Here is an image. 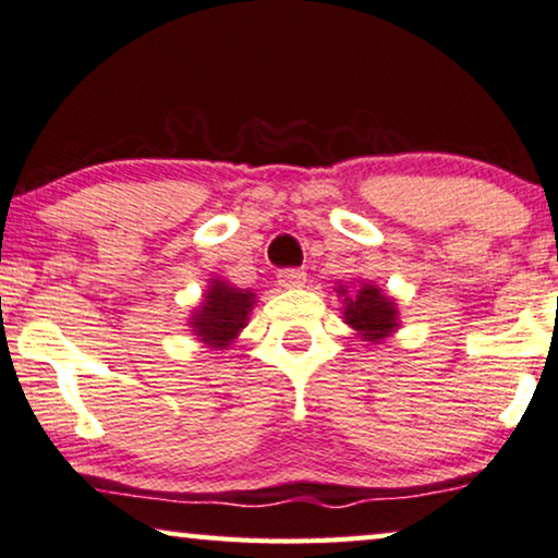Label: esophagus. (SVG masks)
Returning a JSON list of instances; mask_svg holds the SVG:
<instances>
[{
  "instance_id": "34e87169",
  "label": "esophagus",
  "mask_w": 558,
  "mask_h": 558,
  "mask_svg": "<svg viewBox=\"0 0 558 558\" xmlns=\"http://www.w3.org/2000/svg\"><path fill=\"white\" fill-rule=\"evenodd\" d=\"M278 286L286 288V290H295L305 286V272L298 270V268H286L278 272Z\"/></svg>"
}]
</instances>
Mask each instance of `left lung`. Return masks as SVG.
<instances>
[{
  "label": "left lung",
  "instance_id": "1",
  "mask_svg": "<svg viewBox=\"0 0 558 558\" xmlns=\"http://www.w3.org/2000/svg\"><path fill=\"white\" fill-rule=\"evenodd\" d=\"M343 298V320L354 328L364 341L379 343L397 331V303L381 293L372 282H361L356 293H349L347 286L336 288Z\"/></svg>",
  "mask_w": 558,
  "mask_h": 558
}]
</instances>
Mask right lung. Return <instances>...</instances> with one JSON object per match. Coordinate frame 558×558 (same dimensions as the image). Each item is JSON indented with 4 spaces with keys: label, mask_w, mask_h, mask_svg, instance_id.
Masks as SVG:
<instances>
[{
    "label": "right lung",
    "mask_w": 558,
    "mask_h": 558,
    "mask_svg": "<svg viewBox=\"0 0 558 558\" xmlns=\"http://www.w3.org/2000/svg\"><path fill=\"white\" fill-rule=\"evenodd\" d=\"M253 305V290L232 288L222 278H211L204 301L190 318V326L194 336L209 349H227L247 326Z\"/></svg>",
    "instance_id": "1"
}]
</instances>
